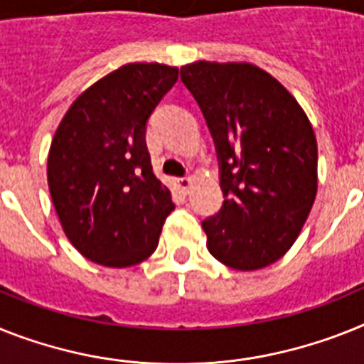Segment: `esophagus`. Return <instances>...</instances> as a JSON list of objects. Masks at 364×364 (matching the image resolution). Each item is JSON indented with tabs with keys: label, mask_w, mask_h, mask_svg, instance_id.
<instances>
[{
	"label": "esophagus",
	"mask_w": 364,
	"mask_h": 364,
	"mask_svg": "<svg viewBox=\"0 0 364 364\" xmlns=\"http://www.w3.org/2000/svg\"><path fill=\"white\" fill-rule=\"evenodd\" d=\"M176 183H177V187L181 188L183 192H188V188H191L192 185V177H177Z\"/></svg>",
	"instance_id": "obj_1"
}]
</instances>
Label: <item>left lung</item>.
I'll list each match as a JSON object with an SVG mask.
<instances>
[{"label": "left lung", "instance_id": "8db88e82", "mask_svg": "<svg viewBox=\"0 0 364 364\" xmlns=\"http://www.w3.org/2000/svg\"><path fill=\"white\" fill-rule=\"evenodd\" d=\"M215 140L224 205L201 222L207 250L235 270H261L298 239L318 188L309 118L276 77L250 63L185 64Z\"/></svg>", "mask_w": 364, "mask_h": 364}]
</instances>
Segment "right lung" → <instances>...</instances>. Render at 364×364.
Instances as JSON below:
<instances>
[{"instance_id": "right-lung-1", "label": "right lung", "mask_w": 364, "mask_h": 364, "mask_svg": "<svg viewBox=\"0 0 364 364\" xmlns=\"http://www.w3.org/2000/svg\"><path fill=\"white\" fill-rule=\"evenodd\" d=\"M179 70L129 63L88 87L51 140L48 185L64 233L83 257L111 268L155 252L172 194L159 181L146 122Z\"/></svg>"}]
</instances>
